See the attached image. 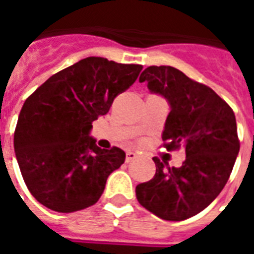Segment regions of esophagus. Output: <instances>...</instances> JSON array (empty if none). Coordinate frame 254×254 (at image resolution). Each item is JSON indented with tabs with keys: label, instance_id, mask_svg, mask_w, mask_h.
Wrapping results in <instances>:
<instances>
[{
	"label": "esophagus",
	"instance_id": "1",
	"mask_svg": "<svg viewBox=\"0 0 254 254\" xmlns=\"http://www.w3.org/2000/svg\"><path fill=\"white\" fill-rule=\"evenodd\" d=\"M137 158V154L136 152H132V151H127V158H125V160L127 162H132L133 159H136Z\"/></svg>",
	"mask_w": 254,
	"mask_h": 254
}]
</instances>
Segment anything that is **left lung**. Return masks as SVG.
Here are the masks:
<instances>
[{"label":"left lung","mask_w":254,"mask_h":254,"mask_svg":"<svg viewBox=\"0 0 254 254\" xmlns=\"http://www.w3.org/2000/svg\"><path fill=\"white\" fill-rule=\"evenodd\" d=\"M170 105L162 138L184 147L181 167L154 158L156 173L136 187L138 202L165 220H185L207 208L229 180L240 152L234 111L213 89L173 66H148L140 76Z\"/></svg>","instance_id":"left-lung-1"}]
</instances>
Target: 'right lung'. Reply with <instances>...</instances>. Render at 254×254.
<instances>
[{"mask_svg":"<svg viewBox=\"0 0 254 254\" xmlns=\"http://www.w3.org/2000/svg\"><path fill=\"white\" fill-rule=\"evenodd\" d=\"M141 69L84 58L27 98L14 130V152L28 190L45 207L67 213L99 200L125 152L99 148L89 136L92 122L109 113L114 98L136 81Z\"/></svg>","mask_w":254,"mask_h":254,"instance_id":"1","label":"right lung"}]
</instances>
